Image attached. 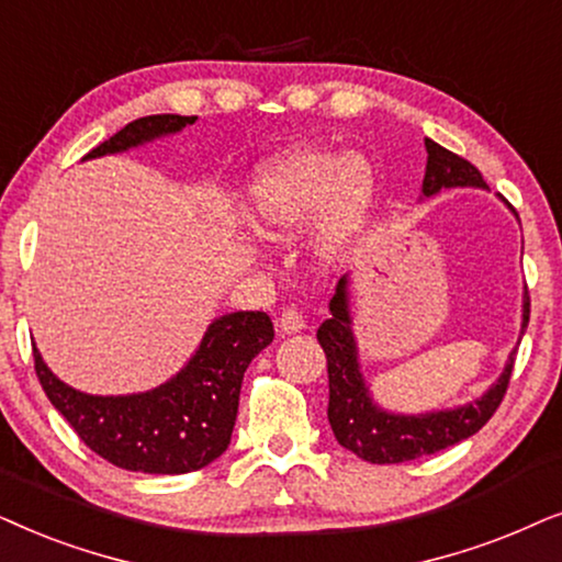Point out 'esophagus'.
Masks as SVG:
<instances>
[{
  "mask_svg": "<svg viewBox=\"0 0 562 562\" xmlns=\"http://www.w3.org/2000/svg\"><path fill=\"white\" fill-rule=\"evenodd\" d=\"M277 326H280L282 334H301L305 328V321H303L301 313L288 308V311H282V316H280V321H277Z\"/></svg>",
  "mask_w": 562,
  "mask_h": 562,
  "instance_id": "1",
  "label": "esophagus"
}]
</instances>
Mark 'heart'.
Here are the masks:
<instances>
[{"label": "heart", "instance_id": "b5f03b06", "mask_svg": "<svg viewBox=\"0 0 562 562\" xmlns=\"http://www.w3.org/2000/svg\"><path fill=\"white\" fill-rule=\"evenodd\" d=\"M375 198V171L357 154L295 148L257 171L246 200V221L265 238H282L318 215L311 249L336 265L349 254Z\"/></svg>", "mask_w": 562, "mask_h": 562}]
</instances>
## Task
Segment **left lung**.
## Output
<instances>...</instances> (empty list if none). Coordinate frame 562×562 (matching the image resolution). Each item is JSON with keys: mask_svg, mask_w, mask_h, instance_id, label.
Returning <instances> with one entry per match:
<instances>
[{"mask_svg": "<svg viewBox=\"0 0 562 562\" xmlns=\"http://www.w3.org/2000/svg\"><path fill=\"white\" fill-rule=\"evenodd\" d=\"M426 146V175L422 184L424 198H434L442 190L454 187H481V171L462 156L447 151L445 146L424 140ZM516 215V213H514ZM328 316L318 326V344L326 351L328 364V424H331L336 442L355 452L357 458L375 462V465H391V462H408L424 454H434L447 447L462 442L481 431L488 418L504 401L508 378L514 370V355L496 383L485 391L481 398L465 403V406L429 411V414H395L385 411L372 401V393L364 383L362 368H359V349L355 331H351V308H349V274H344L336 285V293L328 303ZM529 324V293L525 290L521 303V336Z\"/></svg>", "mask_w": 562, "mask_h": 562, "instance_id": "8db88e82", "label": "left lung"}]
</instances>
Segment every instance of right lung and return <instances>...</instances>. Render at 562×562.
<instances>
[{
	"mask_svg": "<svg viewBox=\"0 0 562 562\" xmlns=\"http://www.w3.org/2000/svg\"><path fill=\"white\" fill-rule=\"evenodd\" d=\"M198 117L148 115L117 131L85 159L123 154L179 133ZM274 339L261 311H236L215 318L167 383L146 393L89 395L58 380L33 344L35 375L48 401L74 426L89 450L112 465L151 475H182L211 465L231 445L244 372Z\"/></svg>",
	"mask_w": 562,
	"mask_h": 562,
	"instance_id": "add662e5",
	"label": "right lung"
}]
</instances>
